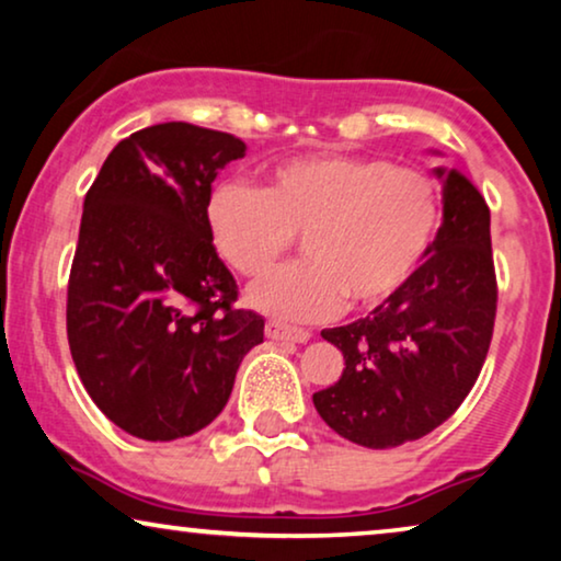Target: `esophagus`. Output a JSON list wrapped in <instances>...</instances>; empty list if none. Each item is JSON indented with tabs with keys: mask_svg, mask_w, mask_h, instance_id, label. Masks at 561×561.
Listing matches in <instances>:
<instances>
[{
	"mask_svg": "<svg viewBox=\"0 0 561 561\" xmlns=\"http://www.w3.org/2000/svg\"><path fill=\"white\" fill-rule=\"evenodd\" d=\"M265 334H267V340H273V342H298V344L309 342V336H311L309 329L288 327V324H280V321H267Z\"/></svg>",
	"mask_w": 561,
	"mask_h": 561,
	"instance_id": "esophagus-1",
	"label": "esophagus"
}]
</instances>
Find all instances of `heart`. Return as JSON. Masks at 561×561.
Segmentation results:
<instances>
[{"label": "heart", "mask_w": 561, "mask_h": 561, "mask_svg": "<svg viewBox=\"0 0 561 561\" xmlns=\"http://www.w3.org/2000/svg\"><path fill=\"white\" fill-rule=\"evenodd\" d=\"M434 179L365 156L290 158L263 191L225 181L206 198V229L221 260L263 275L301 234L309 260L252 283L248 301L280 319L317 321L347 304L378 309L409 286L439 229Z\"/></svg>", "instance_id": "b5f03b06"}]
</instances>
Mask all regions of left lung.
<instances>
[{"label": "left lung", "mask_w": 561, "mask_h": 561, "mask_svg": "<svg viewBox=\"0 0 561 561\" xmlns=\"http://www.w3.org/2000/svg\"><path fill=\"white\" fill-rule=\"evenodd\" d=\"M442 227L401 294L321 336L344 355L319 416L367 449L401 447L444 424L470 393L493 340L497 286L490 209L462 173L436 168Z\"/></svg>", "instance_id": "1"}]
</instances>
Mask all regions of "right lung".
<instances>
[{
    "mask_svg": "<svg viewBox=\"0 0 561 561\" xmlns=\"http://www.w3.org/2000/svg\"><path fill=\"white\" fill-rule=\"evenodd\" d=\"M240 137L163 122L125 137L83 198L66 329L102 413L145 442L209 426L265 319L234 309L237 283L206 229V198Z\"/></svg>",
    "mask_w": 561,
    "mask_h": 561,
    "instance_id": "add662e5",
    "label": "right lung"
}]
</instances>
